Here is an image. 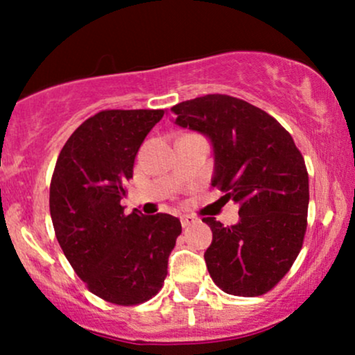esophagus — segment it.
Wrapping results in <instances>:
<instances>
[{"mask_svg": "<svg viewBox=\"0 0 355 355\" xmlns=\"http://www.w3.org/2000/svg\"><path fill=\"white\" fill-rule=\"evenodd\" d=\"M180 222H182V225L187 229V227H190V225H193V223H197L198 218L193 217V215H182Z\"/></svg>", "mask_w": 355, "mask_h": 355, "instance_id": "obj_1", "label": "esophagus"}]
</instances>
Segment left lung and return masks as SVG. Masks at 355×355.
Returning a JSON list of instances; mask_svg holds the SVG:
<instances>
[{"mask_svg": "<svg viewBox=\"0 0 355 355\" xmlns=\"http://www.w3.org/2000/svg\"><path fill=\"white\" fill-rule=\"evenodd\" d=\"M175 123L210 138L211 185L240 205L237 225H210L209 274L230 295H263L291 270L307 230L309 173L294 138L263 110L229 95H205L172 107Z\"/></svg>", "mask_w": 355, "mask_h": 355, "instance_id": "1", "label": "left lung"}]
</instances>
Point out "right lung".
<instances>
[{"mask_svg": "<svg viewBox=\"0 0 355 355\" xmlns=\"http://www.w3.org/2000/svg\"><path fill=\"white\" fill-rule=\"evenodd\" d=\"M164 110H103L85 120L58 155L50 185L56 239L92 294L138 305L164 287L182 223L168 214L125 215L120 200L145 137Z\"/></svg>", "mask_w": 355, "mask_h": 355, "instance_id": "right-lung-1", "label": "right lung"}]
</instances>
